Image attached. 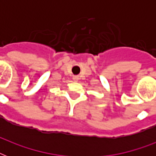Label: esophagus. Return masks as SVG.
Wrapping results in <instances>:
<instances>
[{
    "instance_id": "esophagus-1",
    "label": "esophagus",
    "mask_w": 156,
    "mask_h": 156,
    "mask_svg": "<svg viewBox=\"0 0 156 156\" xmlns=\"http://www.w3.org/2000/svg\"><path fill=\"white\" fill-rule=\"evenodd\" d=\"M73 79L74 81H78V79H79V78H78V76H73Z\"/></svg>"
}]
</instances>
